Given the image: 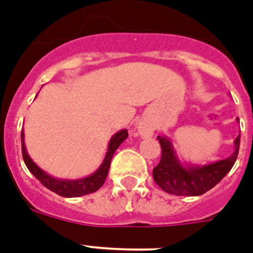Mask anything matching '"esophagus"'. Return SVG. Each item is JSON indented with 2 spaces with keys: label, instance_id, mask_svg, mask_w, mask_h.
Masks as SVG:
<instances>
[{
  "label": "esophagus",
  "instance_id": "1",
  "mask_svg": "<svg viewBox=\"0 0 253 253\" xmlns=\"http://www.w3.org/2000/svg\"><path fill=\"white\" fill-rule=\"evenodd\" d=\"M137 132L141 137H151L155 133V126L149 121L143 120L137 125Z\"/></svg>",
  "mask_w": 253,
  "mask_h": 253
}]
</instances>
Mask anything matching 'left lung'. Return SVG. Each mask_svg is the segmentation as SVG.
Segmentation results:
<instances>
[{
  "label": "left lung",
  "instance_id": "8db88e82",
  "mask_svg": "<svg viewBox=\"0 0 253 253\" xmlns=\"http://www.w3.org/2000/svg\"><path fill=\"white\" fill-rule=\"evenodd\" d=\"M239 122V120L237 118ZM161 145V161L153 169V179L168 194L176 196H200L219 183L237 161L240 135L234 140L229 157L211 164H183L176 155L173 141L165 135L157 136Z\"/></svg>",
  "mask_w": 253,
  "mask_h": 253
}]
</instances>
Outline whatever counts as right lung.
Segmentation results:
<instances>
[{
  "instance_id": "1",
  "label": "right lung",
  "mask_w": 253,
  "mask_h": 253,
  "mask_svg": "<svg viewBox=\"0 0 253 253\" xmlns=\"http://www.w3.org/2000/svg\"><path fill=\"white\" fill-rule=\"evenodd\" d=\"M127 136H128L127 130H120L118 132L114 133L110 137V140H109L105 159L101 162V165L98 166V169L94 173H92L91 175L79 178V179L55 178V176L44 171L41 168H39L34 162V160L30 157L28 152H27L23 130H22V135H20V137H22V155H23V160L27 169L30 170L31 173L34 174L48 190L53 191V192H55L59 196H63V198H79V196H84V195L96 192L104 184L106 176H108L113 155L117 151V148L126 140Z\"/></svg>"
}]
</instances>
